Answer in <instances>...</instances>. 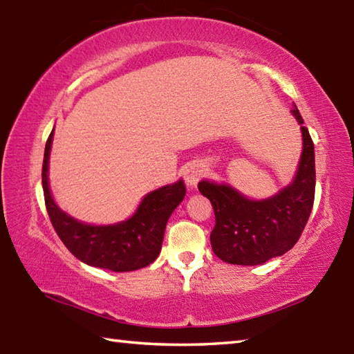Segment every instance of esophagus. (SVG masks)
<instances>
[{
	"label": "esophagus",
	"mask_w": 354,
	"mask_h": 354,
	"mask_svg": "<svg viewBox=\"0 0 354 354\" xmlns=\"http://www.w3.org/2000/svg\"><path fill=\"white\" fill-rule=\"evenodd\" d=\"M205 165L201 162H192L187 164V167L184 169V181L185 184L189 185V187H196V184H198L200 179L205 175Z\"/></svg>",
	"instance_id": "34e87169"
}]
</instances>
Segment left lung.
I'll return each mask as SVG.
<instances>
[{"label": "left lung", "instance_id": "left-lung-1", "mask_svg": "<svg viewBox=\"0 0 354 354\" xmlns=\"http://www.w3.org/2000/svg\"><path fill=\"white\" fill-rule=\"evenodd\" d=\"M290 112L301 124L303 137L301 158L290 184L268 198L253 200L226 183H198L201 195L214 207L211 245L223 262L259 266L283 256L298 242L308 223L315 192L314 143L295 104Z\"/></svg>", "mask_w": 354, "mask_h": 354}]
</instances>
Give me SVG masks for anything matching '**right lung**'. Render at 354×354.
I'll list each match as a JSON object with an SVG mask.
<instances>
[{"label": "right lung", "mask_w": 354, "mask_h": 354, "mask_svg": "<svg viewBox=\"0 0 354 354\" xmlns=\"http://www.w3.org/2000/svg\"><path fill=\"white\" fill-rule=\"evenodd\" d=\"M53 137L55 129L45 145L41 185L48 215L65 247L87 266L112 272H133L149 266L162 248L167 221L185 196L183 179L149 192L127 220L112 225L84 223L64 212L51 195L48 169Z\"/></svg>", "instance_id": "add662e5"}]
</instances>
